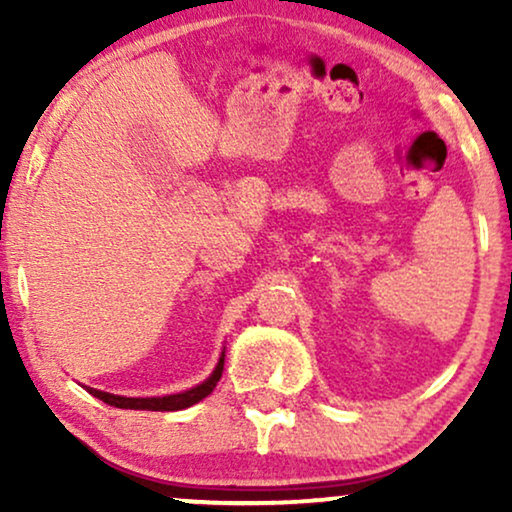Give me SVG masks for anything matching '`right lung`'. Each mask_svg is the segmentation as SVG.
<instances>
[{"mask_svg":"<svg viewBox=\"0 0 512 512\" xmlns=\"http://www.w3.org/2000/svg\"><path fill=\"white\" fill-rule=\"evenodd\" d=\"M223 358H226V351H221L219 363H216V368L211 370V375H209L207 380H204V383L190 387V390H185V392H175V395H163V397H122V395H113V392L96 390V387H86V385L84 387H86V392H91L93 397L103 399L105 404H110V407H117V409L180 411V409L192 407V404L202 402L204 397L211 395V390H214L216 383H219V380H221Z\"/></svg>","mask_w":512,"mask_h":512,"instance_id":"obj_1","label":"right lung"}]
</instances>
